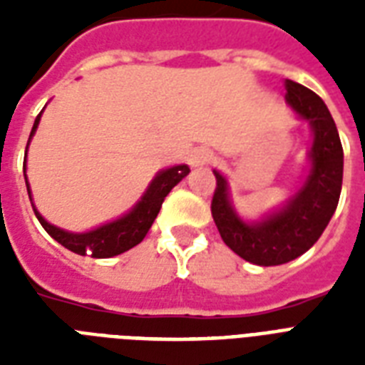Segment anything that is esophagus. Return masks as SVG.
Returning a JSON list of instances; mask_svg holds the SVG:
<instances>
[{
  "instance_id": "1",
  "label": "esophagus",
  "mask_w": 365,
  "mask_h": 365,
  "mask_svg": "<svg viewBox=\"0 0 365 365\" xmlns=\"http://www.w3.org/2000/svg\"><path fill=\"white\" fill-rule=\"evenodd\" d=\"M212 159V155L206 151V149H197L193 155H191V159H189V163L193 166H202V165H208Z\"/></svg>"
}]
</instances>
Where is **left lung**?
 <instances>
[{"label": "left lung", "mask_w": 365, "mask_h": 365, "mask_svg": "<svg viewBox=\"0 0 365 365\" xmlns=\"http://www.w3.org/2000/svg\"><path fill=\"white\" fill-rule=\"evenodd\" d=\"M286 100L299 117L311 123V174L286 208L265 222H240L229 205L227 182L220 172L212 197V217L223 242L254 265H282L299 257L322 237L339 202L343 185V145L334 117L322 98L299 83L284 79Z\"/></svg>", "instance_id": "left-lung-1"}]
</instances>
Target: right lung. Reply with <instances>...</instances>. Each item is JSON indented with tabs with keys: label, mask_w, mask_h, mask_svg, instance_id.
<instances>
[{
	"label": "right lung",
	"mask_w": 365,
	"mask_h": 365,
	"mask_svg": "<svg viewBox=\"0 0 365 365\" xmlns=\"http://www.w3.org/2000/svg\"><path fill=\"white\" fill-rule=\"evenodd\" d=\"M39 117L41 113L36 117V123H34V128L30 132V138L34 136L37 125H39ZM30 142V140H28ZM28 149V145H26ZM189 174V166L180 165L172 166L168 170H163L160 174H157L149 189L145 191V195L142 197V200L138 202L134 208H132L126 216H123L121 220L117 222H111L108 225H102V227L94 229V231H88V233H68V231H62V229L54 227L51 223H47L39 216V212L36 210L34 206V212H36L37 220L43 225V229L47 231L51 237H53L56 242H60L64 248L71 250L73 254L85 255L87 250H91L93 257H113V255H119L126 250L134 248L136 244H140L143 240V237L148 235L149 227L153 225L155 217L159 214L160 205L174 185L182 182L183 178ZM28 185V182H26ZM28 195H30V189H28ZM31 199V197H30Z\"/></svg>",
	"instance_id": "right-lung-1"
}]
</instances>
